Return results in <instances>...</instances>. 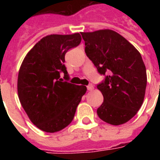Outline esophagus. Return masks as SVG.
Instances as JSON below:
<instances>
[{
	"label": "esophagus",
	"mask_w": 160,
	"mask_h": 160,
	"mask_svg": "<svg viewBox=\"0 0 160 160\" xmlns=\"http://www.w3.org/2000/svg\"><path fill=\"white\" fill-rule=\"evenodd\" d=\"M87 90H90V91H91V90H94V86H93L92 85H88V86H87Z\"/></svg>",
	"instance_id": "obj_1"
}]
</instances>
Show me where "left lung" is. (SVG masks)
<instances>
[{"mask_svg":"<svg viewBox=\"0 0 160 160\" xmlns=\"http://www.w3.org/2000/svg\"><path fill=\"white\" fill-rule=\"evenodd\" d=\"M85 54L105 80L97 85L104 102L98 116L119 125L131 119L140 109L147 85L146 68L132 44L112 30L82 32Z\"/></svg>","mask_w":160,"mask_h":160,"instance_id":"obj_1","label":"left lung"}]
</instances>
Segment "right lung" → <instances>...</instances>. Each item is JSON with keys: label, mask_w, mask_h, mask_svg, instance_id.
Wrapping results in <instances>:
<instances>
[{"label": "right lung", "mask_w": 160, "mask_h": 160, "mask_svg": "<svg viewBox=\"0 0 160 160\" xmlns=\"http://www.w3.org/2000/svg\"><path fill=\"white\" fill-rule=\"evenodd\" d=\"M81 36L50 35L41 39L29 51L18 74L17 91L21 105L31 121L47 133L60 131L71 123L76 108L86 92L84 85L69 80L65 55L79 46Z\"/></svg>", "instance_id": "right-lung-1"}]
</instances>
